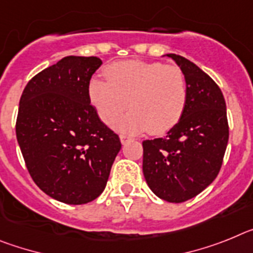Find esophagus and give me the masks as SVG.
I'll list each match as a JSON object with an SVG mask.
<instances>
[{
	"mask_svg": "<svg viewBox=\"0 0 253 253\" xmlns=\"http://www.w3.org/2000/svg\"><path fill=\"white\" fill-rule=\"evenodd\" d=\"M120 140H121V144L125 145V144H126V142H128L131 139H129L128 136H126V135H121L120 136Z\"/></svg>",
	"mask_w": 253,
	"mask_h": 253,
	"instance_id": "34e87169",
	"label": "esophagus"
}]
</instances>
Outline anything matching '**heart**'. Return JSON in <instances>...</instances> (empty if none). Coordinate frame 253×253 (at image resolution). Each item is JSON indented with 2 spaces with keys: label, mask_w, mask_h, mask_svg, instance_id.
I'll use <instances>...</instances> for the list:
<instances>
[{
  "label": "heart",
  "mask_w": 253,
  "mask_h": 253,
  "mask_svg": "<svg viewBox=\"0 0 253 253\" xmlns=\"http://www.w3.org/2000/svg\"><path fill=\"white\" fill-rule=\"evenodd\" d=\"M107 81L93 78L87 96L107 126L113 125L127 107L132 111L118 122L122 133L150 131L163 135L178 124L187 104V81L178 66L131 60L109 65Z\"/></svg>",
  "instance_id": "1"
}]
</instances>
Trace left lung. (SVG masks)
Listing matches in <instances>:
<instances>
[{"label":"left lung","instance_id":"8db88e82","mask_svg":"<svg viewBox=\"0 0 253 253\" xmlns=\"http://www.w3.org/2000/svg\"><path fill=\"white\" fill-rule=\"evenodd\" d=\"M167 56L184 74L187 104L166 137L142 142V172L159 199L178 204L197 196L216 178L229 128L225 100L214 80L187 58Z\"/></svg>","mask_w":253,"mask_h":253}]
</instances>
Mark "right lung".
Here are the masks:
<instances>
[{
	"mask_svg": "<svg viewBox=\"0 0 253 253\" xmlns=\"http://www.w3.org/2000/svg\"><path fill=\"white\" fill-rule=\"evenodd\" d=\"M99 57L69 56L28 83L19 104L16 137L33 181L52 199L81 205L104 191L121 150L99 120L87 84Z\"/></svg>",
	"mask_w": 253,
	"mask_h": 253,
	"instance_id": "right-lung-1",
	"label": "right lung"
}]
</instances>
